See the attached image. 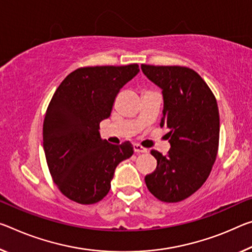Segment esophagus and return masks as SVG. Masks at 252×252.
Instances as JSON below:
<instances>
[{"label": "esophagus", "mask_w": 252, "mask_h": 252, "mask_svg": "<svg viewBox=\"0 0 252 252\" xmlns=\"http://www.w3.org/2000/svg\"><path fill=\"white\" fill-rule=\"evenodd\" d=\"M133 149L137 154H142V153H147V149L145 147H142L141 145H139V143H134L133 145Z\"/></svg>", "instance_id": "34e87169"}]
</instances>
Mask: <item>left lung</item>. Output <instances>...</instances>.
<instances>
[{
  "label": "left lung",
  "mask_w": 252,
  "mask_h": 252,
  "mask_svg": "<svg viewBox=\"0 0 252 252\" xmlns=\"http://www.w3.org/2000/svg\"><path fill=\"white\" fill-rule=\"evenodd\" d=\"M150 81L162 89L161 127L169 132L170 149L166 156L150 154L157 167L146 175L148 189L166 203L184 201L205 183L219 150L220 115L213 92L196 71L184 66L142 63Z\"/></svg>",
  "instance_id": "left-lung-1"
}]
</instances>
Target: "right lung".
I'll use <instances>...</instances> for the list:
<instances>
[{
    "mask_svg": "<svg viewBox=\"0 0 252 252\" xmlns=\"http://www.w3.org/2000/svg\"><path fill=\"white\" fill-rule=\"evenodd\" d=\"M138 71V63L81 67L51 97L43 120V150L54 183L71 201L86 205L104 198L117 166L133 155L130 141L112 145L98 130L120 89Z\"/></svg>",
    "mask_w": 252,
    "mask_h": 252,
    "instance_id": "obj_1",
    "label": "right lung"
}]
</instances>
